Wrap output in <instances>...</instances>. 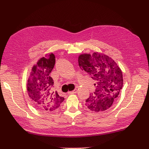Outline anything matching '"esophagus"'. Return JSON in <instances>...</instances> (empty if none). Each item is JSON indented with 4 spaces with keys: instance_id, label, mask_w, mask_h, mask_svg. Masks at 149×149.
<instances>
[{
    "instance_id": "34e87169",
    "label": "esophagus",
    "mask_w": 149,
    "mask_h": 149,
    "mask_svg": "<svg viewBox=\"0 0 149 149\" xmlns=\"http://www.w3.org/2000/svg\"><path fill=\"white\" fill-rule=\"evenodd\" d=\"M78 92V90L77 89H74V91H70V92H69L68 93V94H74V93H77Z\"/></svg>"
}]
</instances>
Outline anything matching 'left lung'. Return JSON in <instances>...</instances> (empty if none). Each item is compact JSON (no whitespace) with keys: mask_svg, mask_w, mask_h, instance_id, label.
I'll return each instance as SVG.
<instances>
[{"mask_svg":"<svg viewBox=\"0 0 149 149\" xmlns=\"http://www.w3.org/2000/svg\"><path fill=\"white\" fill-rule=\"evenodd\" d=\"M78 63L95 81V92L85 105L92 111L107 110L118 100L122 89L123 74L120 67L112 58L98 52L80 54Z\"/></svg>","mask_w":149,"mask_h":149,"instance_id":"left-lung-1","label":"left lung"}]
</instances>
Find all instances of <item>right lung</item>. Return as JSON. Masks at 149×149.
I'll list each match as a JSON object with an SVG mask.
<instances>
[{"label":"right lung","instance_id":"right-lung-1","mask_svg":"<svg viewBox=\"0 0 149 149\" xmlns=\"http://www.w3.org/2000/svg\"><path fill=\"white\" fill-rule=\"evenodd\" d=\"M54 63V54L47 53L33 65L29 74L27 91L30 99L39 111H53L64 100V98L53 90L54 81L50 73Z\"/></svg>","mask_w":149,"mask_h":149}]
</instances>
